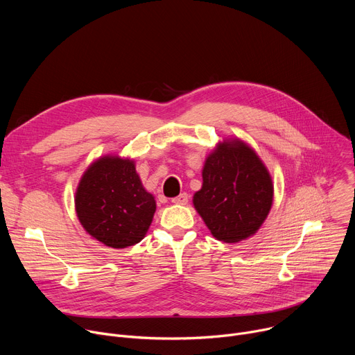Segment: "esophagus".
Wrapping results in <instances>:
<instances>
[{"mask_svg":"<svg viewBox=\"0 0 355 355\" xmlns=\"http://www.w3.org/2000/svg\"><path fill=\"white\" fill-rule=\"evenodd\" d=\"M171 202H173V204H175V205H187L188 204V195L185 192H182L178 196L173 198Z\"/></svg>","mask_w":355,"mask_h":355,"instance_id":"1","label":"esophagus"}]
</instances>
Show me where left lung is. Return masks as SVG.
Masks as SVG:
<instances>
[{
	"label": "left lung",
	"instance_id": "8db88e82",
	"mask_svg": "<svg viewBox=\"0 0 355 355\" xmlns=\"http://www.w3.org/2000/svg\"><path fill=\"white\" fill-rule=\"evenodd\" d=\"M272 199L271 175L256 151L240 139H227L207 157L192 202L215 239L237 243L261 227Z\"/></svg>",
	"mask_w": 355,
	"mask_h": 355
}]
</instances>
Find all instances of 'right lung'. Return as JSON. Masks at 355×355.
Returning <instances> with one entry per match:
<instances>
[{
	"label": "right lung",
	"mask_w": 355,
	"mask_h": 355,
	"mask_svg": "<svg viewBox=\"0 0 355 355\" xmlns=\"http://www.w3.org/2000/svg\"><path fill=\"white\" fill-rule=\"evenodd\" d=\"M76 212L88 234L112 248H126L147 233L156 212L135 162L119 156L95 160L76 191Z\"/></svg>",
	"instance_id": "right-lung-1"
}]
</instances>
